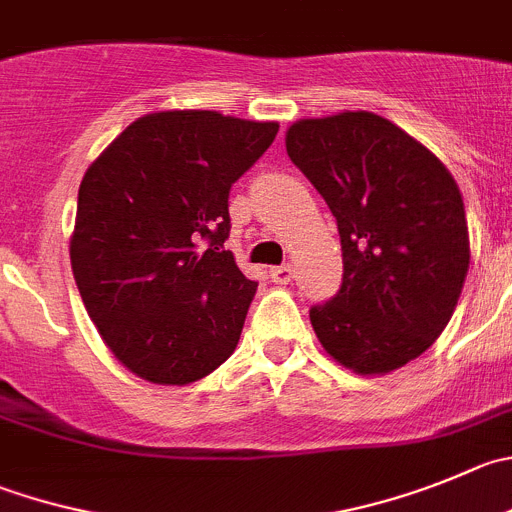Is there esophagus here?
Returning <instances> with one entry per match:
<instances>
[{"instance_id":"34e87169","label":"esophagus","mask_w":512,"mask_h":512,"mask_svg":"<svg viewBox=\"0 0 512 512\" xmlns=\"http://www.w3.org/2000/svg\"><path fill=\"white\" fill-rule=\"evenodd\" d=\"M271 274V281H274V284H289L291 279H294V271H291V266H274V269L269 271Z\"/></svg>"}]
</instances>
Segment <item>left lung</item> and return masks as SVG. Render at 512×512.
<instances>
[{
	"label": "left lung",
	"instance_id": "1",
	"mask_svg": "<svg viewBox=\"0 0 512 512\" xmlns=\"http://www.w3.org/2000/svg\"><path fill=\"white\" fill-rule=\"evenodd\" d=\"M291 163L337 218L342 289L309 319L334 362L374 377L432 347L470 269L465 203L432 150L382 115L296 120Z\"/></svg>",
	"mask_w": 512,
	"mask_h": 512
}]
</instances>
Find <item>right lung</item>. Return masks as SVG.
<instances>
[{"instance_id":"right-lung-1","label":"right lung","mask_w":512,"mask_h":512,"mask_svg":"<svg viewBox=\"0 0 512 512\" xmlns=\"http://www.w3.org/2000/svg\"><path fill=\"white\" fill-rule=\"evenodd\" d=\"M279 123L160 110L107 145L77 193L70 261L102 342L135 377L191 384L241 339L256 281L233 253L231 186Z\"/></svg>"}]
</instances>
